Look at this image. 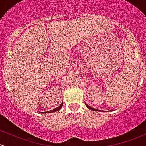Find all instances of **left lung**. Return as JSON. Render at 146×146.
I'll list each match as a JSON object with an SVG mask.
<instances>
[{"mask_svg":"<svg viewBox=\"0 0 146 146\" xmlns=\"http://www.w3.org/2000/svg\"><path fill=\"white\" fill-rule=\"evenodd\" d=\"M86 106L88 107V108L89 109V110H93V111H100V110H96V109H94V108H93V107H89V105H87L86 104Z\"/></svg>","mask_w":146,"mask_h":146,"instance_id":"left-lung-1","label":"left lung"}]
</instances>
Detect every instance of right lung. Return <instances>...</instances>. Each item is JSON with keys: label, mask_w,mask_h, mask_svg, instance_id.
<instances>
[{"label": "right lung", "mask_w": 146, "mask_h": 146, "mask_svg": "<svg viewBox=\"0 0 146 146\" xmlns=\"http://www.w3.org/2000/svg\"><path fill=\"white\" fill-rule=\"evenodd\" d=\"M62 105H63V102H62V104H61V105H60V106H59V107H57V108L54 109V110H50V111H45L44 113H52V112H55V111H59V110H60V109L62 108Z\"/></svg>", "instance_id": "add662e5"}]
</instances>
